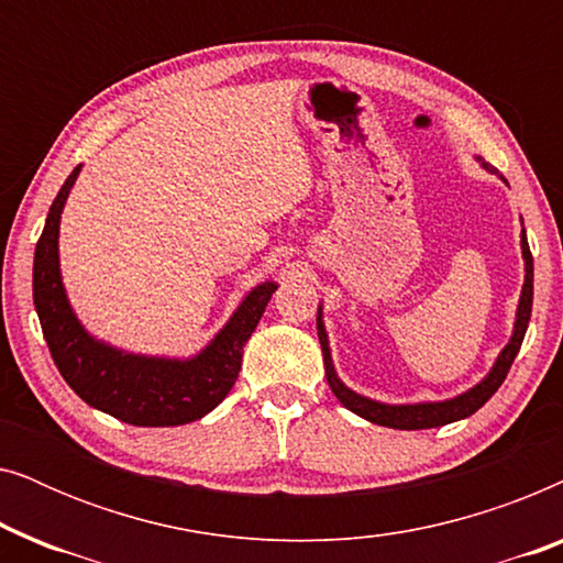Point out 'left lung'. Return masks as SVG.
<instances>
[{"label":"left lung","mask_w":563,"mask_h":563,"mask_svg":"<svg viewBox=\"0 0 563 563\" xmlns=\"http://www.w3.org/2000/svg\"><path fill=\"white\" fill-rule=\"evenodd\" d=\"M482 164V168H487L489 174L499 172L495 166H489L487 161L476 158ZM503 179V176H499ZM505 181V179H503ZM520 249H522V261H526V282H522V291H520V302H518V312H515V325H512V335L510 341L495 361V366L489 368V374L484 376L479 384H474L472 389L461 391V395L451 397V399H438V402H415V405H387V402H376L372 397L358 395L351 387L338 379L335 366H333V356H330V343H328V333H325V322H322V305L318 307V338L322 345V361H325V379L333 389V395L338 397V402L343 407H349L351 412H356L358 418H364L368 422H376V426L384 428H397V430H426V428H441L449 426V422L464 420L468 415H474L479 407L487 402V399L495 395L499 389V384L505 382L507 372H510L515 356H518L522 338H526L528 322H530V310H533V256H530L528 249V238H526V228H522L520 235Z\"/></svg>","instance_id":"left-lung-1"}]
</instances>
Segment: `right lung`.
Returning a JSON list of instances; mask_svg holds the SVG:
<instances>
[{
    "instance_id": "1",
    "label": "right lung",
    "mask_w": 563,
    "mask_h": 563,
    "mask_svg": "<svg viewBox=\"0 0 563 563\" xmlns=\"http://www.w3.org/2000/svg\"><path fill=\"white\" fill-rule=\"evenodd\" d=\"M79 172L81 166H76L53 199L33 264L35 312L60 376L89 407L128 426L168 428L205 418L233 389L243 345L279 284H256L220 333L191 358L143 356L99 341L76 318L60 279V212Z\"/></svg>"
}]
</instances>
